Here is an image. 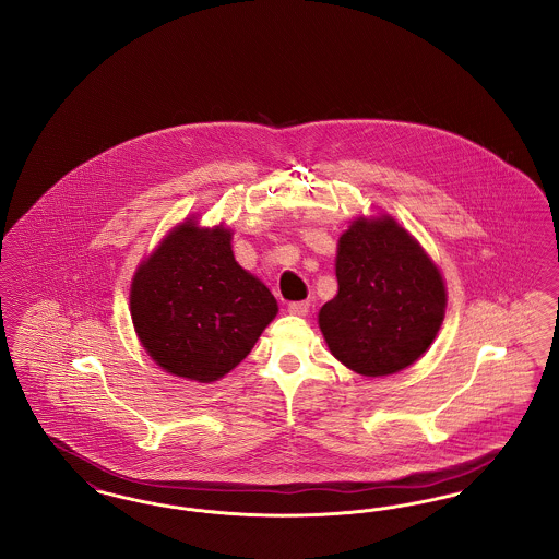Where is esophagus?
I'll return each mask as SVG.
<instances>
[{
	"instance_id": "obj_1",
	"label": "esophagus",
	"mask_w": 559,
	"mask_h": 559,
	"mask_svg": "<svg viewBox=\"0 0 559 559\" xmlns=\"http://www.w3.org/2000/svg\"><path fill=\"white\" fill-rule=\"evenodd\" d=\"M310 310V301H292L289 304V312L295 317H306Z\"/></svg>"
}]
</instances>
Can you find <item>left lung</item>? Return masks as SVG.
I'll return each instance as SVG.
<instances>
[{
  "mask_svg": "<svg viewBox=\"0 0 559 559\" xmlns=\"http://www.w3.org/2000/svg\"><path fill=\"white\" fill-rule=\"evenodd\" d=\"M337 295L320 308L329 349L347 369L383 377L413 365L444 319L438 267L396 219H356L340 239Z\"/></svg>",
  "mask_w": 559,
  "mask_h": 559,
  "instance_id": "1",
  "label": "left lung"
}]
</instances>
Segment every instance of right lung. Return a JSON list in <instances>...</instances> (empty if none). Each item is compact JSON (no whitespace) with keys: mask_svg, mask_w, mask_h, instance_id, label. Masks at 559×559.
Wrapping results in <instances>:
<instances>
[{"mask_svg":"<svg viewBox=\"0 0 559 559\" xmlns=\"http://www.w3.org/2000/svg\"><path fill=\"white\" fill-rule=\"evenodd\" d=\"M230 230L190 219L160 242L133 276L132 320L165 371L210 383L255 346L278 306L266 285L237 264Z\"/></svg>","mask_w":559,"mask_h":559,"instance_id":"right-lung-1","label":"right lung"}]
</instances>
